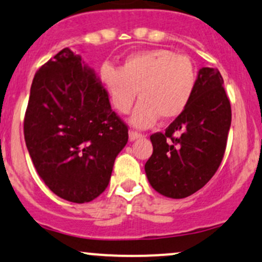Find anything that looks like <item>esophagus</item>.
<instances>
[{
	"label": "esophagus",
	"mask_w": 262,
	"mask_h": 262,
	"mask_svg": "<svg viewBox=\"0 0 262 262\" xmlns=\"http://www.w3.org/2000/svg\"><path fill=\"white\" fill-rule=\"evenodd\" d=\"M143 137H144V135L138 133V132H134V130L129 132V140H130V141H134V140L139 139V138H143Z\"/></svg>",
	"instance_id": "1"
}]
</instances>
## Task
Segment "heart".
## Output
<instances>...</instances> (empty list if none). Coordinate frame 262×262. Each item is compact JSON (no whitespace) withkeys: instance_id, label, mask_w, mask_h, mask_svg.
<instances>
[{"instance_id":"obj_1","label":"heart","mask_w":262,"mask_h":262,"mask_svg":"<svg viewBox=\"0 0 262 262\" xmlns=\"http://www.w3.org/2000/svg\"><path fill=\"white\" fill-rule=\"evenodd\" d=\"M100 82L111 104L127 113L138 96L139 102L130 116L137 128H149L161 119H172L188 106L197 83L192 60L169 49L145 50L127 56L122 68L103 64Z\"/></svg>"}]
</instances>
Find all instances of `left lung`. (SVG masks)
I'll list each match as a JSON object with an SVG mask.
<instances>
[{"label":"left lung","instance_id":"obj_1","mask_svg":"<svg viewBox=\"0 0 262 262\" xmlns=\"http://www.w3.org/2000/svg\"><path fill=\"white\" fill-rule=\"evenodd\" d=\"M218 69L202 68L188 106L165 133L150 137L149 183L165 197L185 198L212 179L223 160L231 123L230 102Z\"/></svg>","mask_w":262,"mask_h":262}]
</instances>
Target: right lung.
Listing matches in <instances>:
<instances>
[{
  "label": "right lung",
  "instance_id": "right-lung-1",
  "mask_svg": "<svg viewBox=\"0 0 262 262\" xmlns=\"http://www.w3.org/2000/svg\"><path fill=\"white\" fill-rule=\"evenodd\" d=\"M25 140L45 185L62 200L86 203L107 188L128 128L95 70L65 48L33 79Z\"/></svg>",
  "mask_w": 262,
  "mask_h": 262
}]
</instances>
